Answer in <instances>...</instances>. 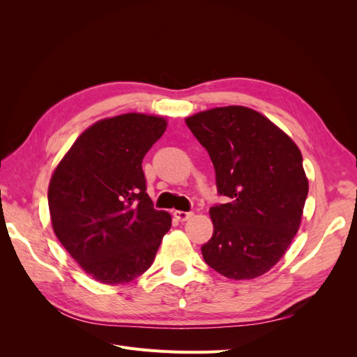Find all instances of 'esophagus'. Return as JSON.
Here are the masks:
<instances>
[{
	"label": "esophagus",
	"mask_w": 357,
	"mask_h": 357,
	"mask_svg": "<svg viewBox=\"0 0 357 357\" xmlns=\"http://www.w3.org/2000/svg\"><path fill=\"white\" fill-rule=\"evenodd\" d=\"M193 215V213H189V211H180V210H176L174 211V218L177 219V220H180V222H186V220H189L190 218Z\"/></svg>",
	"instance_id": "obj_1"
}]
</instances>
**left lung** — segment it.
Returning a JSON list of instances; mask_svg holds the SVG:
<instances>
[{"instance_id":"8db88e82","label":"left lung","mask_w":357,"mask_h":357,"mask_svg":"<svg viewBox=\"0 0 357 357\" xmlns=\"http://www.w3.org/2000/svg\"><path fill=\"white\" fill-rule=\"evenodd\" d=\"M207 149L215 185L228 202L210 208L211 240L204 261L232 280H252L282 259L296 235L308 195L302 155L284 131L243 105L186 117Z\"/></svg>"}]
</instances>
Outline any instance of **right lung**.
Returning <instances> with one entry per match:
<instances>
[{
  "instance_id": "right-lung-1",
  "label": "right lung",
  "mask_w": 357,
  "mask_h": 357,
  "mask_svg": "<svg viewBox=\"0 0 357 357\" xmlns=\"http://www.w3.org/2000/svg\"><path fill=\"white\" fill-rule=\"evenodd\" d=\"M167 119L126 113L80 134L49 183L52 228L86 274L104 284L132 282L152 266L171 214L153 208L143 158Z\"/></svg>"
}]
</instances>
